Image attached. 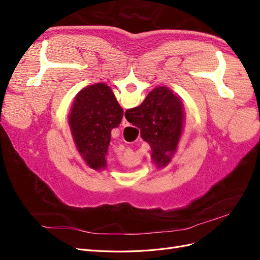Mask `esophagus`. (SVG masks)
I'll list each match as a JSON object with an SVG mask.
<instances>
[{"label":"esophagus","mask_w":260,"mask_h":260,"mask_svg":"<svg viewBox=\"0 0 260 260\" xmlns=\"http://www.w3.org/2000/svg\"><path fill=\"white\" fill-rule=\"evenodd\" d=\"M121 124L123 125V127H127V125H129L130 123H129V121L125 119V117L123 116V118H122V121H121Z\"/></svg>","instance_id":"34e87169"}]
</instances>
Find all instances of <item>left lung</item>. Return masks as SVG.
I'll return each instance as SVG.
<instances>
[{"label": "left lung", "mask_w": 260, "mask_h": 260, "mask_svg": "<svg viewBox=\"0 0 260 260\" xmlns=\"http://www.w3.org/2000/svg\"><path fill=\"white\" fill-rule=\"evenodd\" d=\"M122 116V108L107 84H92L78 93L69 124L78 151L91 168L106 166L111 131L118 127Z\"/></svg>", "instance_id": "8db88e82"}]
</instances>
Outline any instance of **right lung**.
I'll return each instance as SVG.
<instances>
[{
  "label": "right lung",
  "instance_id": "right-lung-1",
  "mask_svg": "<svg viewBox=\"0 0 260 260\" xmlns=\"http://www.w3.org/2000/svg\"><path fill=\"white\" fill-rule=\"evenodd\" d=\"M125 119L141 130V137L152 147V158L164 167L175 154L183 127L181 100L166 86H158L139 107L128 109Z\"/></svg>",
  "mask_w": 260,
  "mask_h": 260
}]
</instances>
